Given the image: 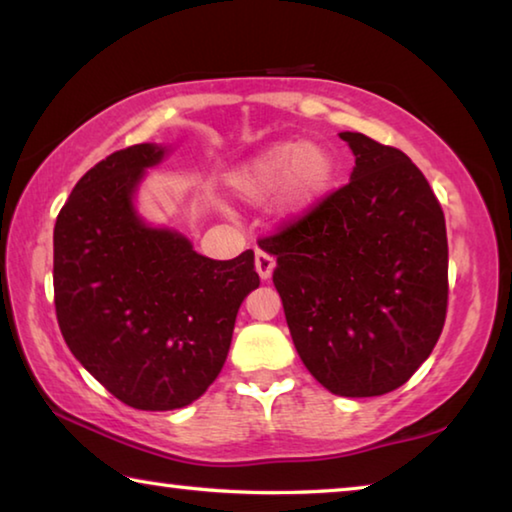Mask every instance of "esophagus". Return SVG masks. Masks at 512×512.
I'll list each match as a JSON object with an SVG mask.
<instances>
[{"label": "esophagus", "instance_id": "obj_1", "mask_svg": "<svg viewBox=\"0 0 512 512\" xmlns=\"http://www.w3.org/2000/svg\"><path fill=\"white\" fill-rule=\"evenodd\" d=\"M255 268H257V275L262 277L264 282L271 280L273 268H275V259L268 253H264V250H257V253H255Z\"/></svg>", "mask_w": 512, "mask_h": 512}]
</instances>
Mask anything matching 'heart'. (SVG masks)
Instances as JSON below:
<instances>
[{"instance_id":"1","label":"heart","mask_w":512,"mask_h":512,"mask_svg":"<svg viewBox=\"0 0 512 512\" xmlns=\"http://www.w3.org/2000/svg\"><path fill=\"white\" fill-rule=\"evenodd\" d=\"M334 158L316 142L284 140L266 146L232 171L230 187L246 203H266L280 194L287 221L302 219L329 194Z\"/></svg>"}]
</instances>
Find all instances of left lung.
<instances>
[{
  "label": "left lung",
  "mask_w": 512,
  "mask_h": 512,
  "mask_svg": "<svg viewBox=\"0 0 512 512\" xmlns=\"http://www.w3.org/2000/svg\"><path fill=\"white\" fill-rule=\"evenodd\" d=\"M350 183L280 235L275 257L293 345L329 393L377 397L429 359L447 314L445 214L409 155L339 133Z\"/></svg>",
  "instance_id": "1"
}]
</instances>
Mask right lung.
Here are the masks:
<instances>
[{
  "mask_svg": "<svg viewBox=\"0 0 512 512\" xmlns=\"http://www.w3.org/2000/svg\"><path fill=\"white\" fill-rule=\"evenodd\" d=\"M171 151L144 142L94 164L54 228V300L67 348L140 411L183 409L207 391L241 302L259 287L253 250L210 259L137 210L146 171Z\"/></svg>",
  "mask_w": 512,
  "mask_h": 512,
  "instance_id": "obj_1",
  "label": "right lung"
}]
</instances>
